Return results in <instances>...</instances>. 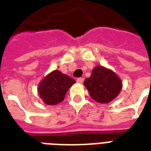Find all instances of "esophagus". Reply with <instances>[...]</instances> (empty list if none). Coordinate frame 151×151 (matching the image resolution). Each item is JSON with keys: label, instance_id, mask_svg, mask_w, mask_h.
<instances>
[{"label": "esophagus", "instance_id": "34e87169", "mask_svg": "<svg viewBox=\"0 0 151 151\" xmlns=\"http://www.w3.org/2000/svg\"><path fill=\"white\" fill-rule=\"evenodd\" d=\"M77 81H78V83H82V82L84 81V78H79L77 79Z\"/></svg>", "mask_w": 151, "mask_h": 151}]
</instances>
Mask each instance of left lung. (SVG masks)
Returning a JSON list of instances; mask_svg holds the SVG:
<instances>
[{"label": "left lung", "instance_id": "1", "mask_svg": "<svg viewBox=\"0 0 151 151\" xmlns=\"http://www.w3.org/2000/svg\"><path fill=\"white\" fill-rule=\"evenodd\" d=\"M91 98L99 103H109L121 92L122 82L115 73L101 65L96 66L84 81Z\"/></svg>", "mask_w": 151, "mask_h": 151}]
</instances>
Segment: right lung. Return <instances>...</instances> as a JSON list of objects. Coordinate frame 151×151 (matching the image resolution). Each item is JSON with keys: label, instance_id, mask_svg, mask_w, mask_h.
Returning a JSON list of instances; mask_svg holds the SVG:
<instances>
[{"label": "right lung", "instance_id": "obj_1", "mask_svg": "<svg viewBox=\"0 0 151 151\" xmlns=\"http://www.w3.org/2000/svg\"><path fill=\"white\" fill-rule=\"evenodd\" d=\"M76 81L70 76L59 70H53L41 80L38 86V93L47 105H57L64 100L65 96Z\"/></svg>", "mask_w": 151, "mask_h": 151}]
</instances>
